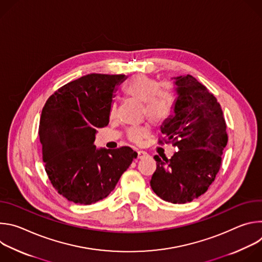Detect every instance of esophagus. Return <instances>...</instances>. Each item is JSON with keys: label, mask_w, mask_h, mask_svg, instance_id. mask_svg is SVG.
<instances>
[{"label": "esophagus", "mask_w": 262, "mask_h": 262, "mask_svg": "<svg viewBox=\"0 0 262 262\" xmlns=\"http://www.w3.org/2000/svg\"><path fill=\"white\" fill-rule=\"evenodd\" d=\"M148 157V154L146 151H143V150H138V158L139 159H144Z\"/></svg>", "instance_id": "34e87169"}]
</instances>
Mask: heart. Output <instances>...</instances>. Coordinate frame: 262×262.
Returning a JSON list of instances; mask_svg holds the SVG:
<instances>
[{"label": "heart", "instance_id": "obj_1", "mask_svg": "<svg viewBox=\"0 0 262 262\" xmlns=\"http://www.w3.org/2000/svg\"><path fill=\"white\" fill-rule=\"evenodd\" d=\"M124 94L143 102L144 113L152 123L160 124L167 121L173 114L176 95L169 84L159 85V82L150 77L138 74L130 78L122 88ZM116 113V103L112 101L108 115L113 118ZM148 135L146 125L133 126L127 130V137L135 143H140Z\"/></svg>", "mask_w": 262, "mask_h": 262}]
</instances>
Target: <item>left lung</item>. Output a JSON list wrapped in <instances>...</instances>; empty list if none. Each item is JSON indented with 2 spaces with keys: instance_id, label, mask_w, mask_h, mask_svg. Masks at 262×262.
<instances>
[{
  "instance_id": "1",
  "label": "left lung",
  "mask_w": 262,
  "mask_h": 262,
  "mask_svg": "<svg viewBox=\"0 0 262 262\" xmlns=\"http://www.w3.org/2000/svg\"><path fill=\"white\" fill-rule=\"evenodd\" d=\"M174 80L175 108L161 127L159 143L172 142L178 151L170 160L155 157L157 170L150 185L161 199L183 204L204 194L213 182L228 136L213 94L190 74Z\"/></svg>"
}]
</instances>
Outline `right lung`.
Here are the masks:
<instances>
[{
  "instance_id": "1",
  "label": "right lung",
  "mask_w": 262,
  "mask_h": 262,
  "mask_svg": "<svg viewBox=\"0 0 262 262\" xmlns=\"http://www.w3.org/2000/svg\"><path fill=\"white\" fill-rule=\"evenodd\" d=\"M124 74L91 73L59 88L47 100L39 139L47 174L68 201L89 205L115 189L138 154L128 146L97 149L96 129L108 124V107Z\"/></svg>"
}]
</instances>
